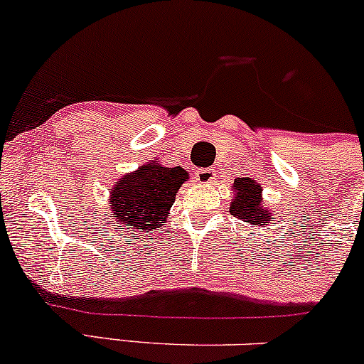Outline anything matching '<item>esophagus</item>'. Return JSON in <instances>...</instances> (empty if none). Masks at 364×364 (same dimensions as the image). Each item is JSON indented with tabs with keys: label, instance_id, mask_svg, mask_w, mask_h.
Masks as SVG:
<instances>
[{
	"label": "esophagus",
	"instance_id": "obj_1",
	"mask_svg": "<svg viewBox=\"0 0 364 364\" xmlns=\"http://www.w3.org/2000/svg\"><path fill=\"white\" fill-rule=\"evenodd\" d=\"M196 178L199 183H210L216 181V172L213 168H199L196 172Z\"/></svg>",
	"mask_w": 364,
	"mask_h": 364
}]
</instances>
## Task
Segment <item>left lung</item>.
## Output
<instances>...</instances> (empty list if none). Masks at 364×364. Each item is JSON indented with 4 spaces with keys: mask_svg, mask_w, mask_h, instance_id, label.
Masks as SVG:
<instances>
[{
    "mask_svg": "<svg viewBox=\"0 0 364 364\" xmlns=\"http://www.w3.org/2000/svg\"><path fill=\"white\" fill-rule=\"evenodd\" d=\"M231 189L235 192V199L230 208L232 216L257 228L275 221L270 208H263V189L257 181H251L250 177H237Z\"/></svg>",
    "mask_w": 364,
    "mask_h": 364,
    "instance_id": "8db88e82",
    "label": "left lung"
}]
</instances>
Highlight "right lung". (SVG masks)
<instances>
[{"instance_id": "add662e5", "label": "right lung", "mask_w": 364, "mask_h": 364, "mask_svg": "<svg viewBox=\"0 0 364 364\" xmlns=\"http://www.w3.org/2000/svg\"><path fill=\"white\" fill-rule=\"evenodd\" d=\"M187 178L189 173L182 167L168 168L155 160L140 165L109 189L113 224L119 230L155 231L167 221L175 196Z\"/></svg>"}]
</instances>
